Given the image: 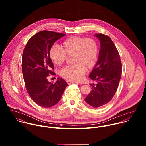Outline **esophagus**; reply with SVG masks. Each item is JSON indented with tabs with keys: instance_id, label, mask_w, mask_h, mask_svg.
Masks as SVG:
<instances>
[{
	"instance_id": "esophagus-1",
	"label": "esophagus",
	"mask_w": 146,
	"mask_h": 146,
	"mask_svg": "<svg viewBox=\"0 0 146 146\" xmlns=\"http://www.w3.org/2000/svg\"><path fill=\"white\" fill-rule=\"evenodd\" d=\"M66 82H67V84H69V85H70V84H72L74 83V82L71 81H70V80H67V81H66Z\"/></svg>"
}]
</instances>
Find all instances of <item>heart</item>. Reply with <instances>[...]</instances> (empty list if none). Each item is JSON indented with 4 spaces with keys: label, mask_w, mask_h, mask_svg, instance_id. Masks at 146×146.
Masks as SVG:
<instances>
[{
    "label": "heart",
    "mask_w": 146,
    "mask_h": 146,
    "mask_svg": "<svg viewBox=\"0 0 146 146\" xmlns=\"http://www.w3.org/2000/svg\"><path fill=\"white\" fill-rule=\"evenodd\" d=\"M98 45L90 37L73 36L65 40L62 46L54 44L49 50L51 60L57 65H61L72 58L71 65L64 68L60 75L65 79L78 81L82 80L86 68L91 69L96 65L98 56Z\"/></svg>",
    "instance_id": "obj_1"
}]
</instances>
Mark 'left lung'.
Wrapping results in <instances>:
<instances>
[{"label": "left lung", "mask_w": 146, "mask_h": 146, "mask_svg": "<svg viewBox=\"0 0 146 146\" xmlns=\"http://www.w3.org/2000/svg\"><path fill=\"white\" fill-rule=\"evenodd\" d=\"M101 49L94 68L89 77L97 84H90L92 91L85 100L93 108L106 105L115 95L122 75V63L118 51L112 40L107 35L97 33Z\"/></svg>", "instance_id": "obj_1"}]
</instances>
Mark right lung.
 <instances>
[{
	"label": "right lung",
	"instance_id": "right-lung-1",
	"mask_svg": "<svg viewBox=\"0 0 146 146\" xmlns=\"http://www.w3.org/2000/svg\"><path fill=\"white\" fill-rule=\"evenodd\" d=\"M65 35L49 31H40L29 39L23 50L21 68L25 88L31 99L42 107L57 104L68 86L61 78L54 83L47 80L48 76L55 74L49 57L50 49Z\"/></svg>",
	"mask_w": 146,
	"mask_h": 146
}]
</instances>
